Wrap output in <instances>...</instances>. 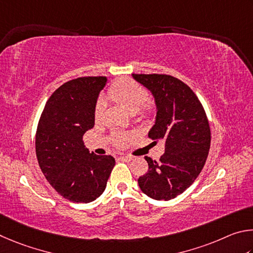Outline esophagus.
<instances>
[{
  "instance_id": "1",
  "label": "esophagus",
  "mask_w": 253,
  "mask_h": 253,
  "mask_svg": "<svg viewBox=\"0 0 253 253\" xmlns=\"http://www.w3.org/2000/svg\"><path fill=\"white\" fill-rule=\"evenodd\" d=\"M119 159H120V160H122V161H126V162H129V161H131V160H133V158H132V157H129V156H126V157H120Z\"/></svg>"
}]
</instances>
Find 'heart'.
Segmentation results:
<instances>
[{"instance_id":"b5f03b06","label":"heart","mask_w":253,"mask_h":253,"mask_svg":"<svg viewBox=\"0 0 253 253\" xmlns=\"http://www.w3.org/2000/svg\"><path fill=\"white\" fill-rule=\"evenodd\" d=\"M108 95L115 103L122 106L124 110L131 114H134L147 103L149 93L141 84L132 81L130 79L119 80L110 86ZM106 103L103 99H99L94 108V120L96 122L101 121L103 117ZM151 109L147 108L144 114H149ZM131 135L129 134H117L114 135L113 142L119 148H122L129 142Z\"/></svg>"}]
</instances>
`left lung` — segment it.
<instances>
[{
  "mask_svg": "<svg viewBox=\"0 0 253 253\" xmlns=\"http://www.w3.org/2000/svg\"><path fill=\"white\" fill-rule=\"evenodd\" d=\"M151 92L156 120L149 138L165 142L160 161L145 157L148 173L138 179L144 194L171 200L185 191L200 174L209 153L211 133L198 96L187 84L167 74H132Z\"/></svg>",
  "mask_w": 253,
  "mask_h": 253,
  "instance_id": "8db88e82",
  "label": "left lung"
}]
</instances>
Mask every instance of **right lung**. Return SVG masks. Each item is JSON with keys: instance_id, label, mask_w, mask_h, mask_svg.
Masks as SVG:
<instances>
[{"instance_id": "right-lung-1", "label": "right lung", "mask_w": 253, "mask_h": 253, "mask_svg": "<svg viewBox=\"0 0 253 253\" xmlns=\"http://www.w3.org/2000/svg\"><path fill=\"white\" fill-rule=\"evenodd\" d=\"M105 77L79 78L64 83L47 100L40 118L35 151L39 166L66 200L88 203L106 187L115 160L88 153L83 134L94 126V108Z\"/></svg>"}]
</instances>
